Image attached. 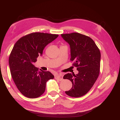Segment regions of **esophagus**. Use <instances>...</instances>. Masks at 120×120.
<instances>
[{"label": "esophagus", "instance_id": "esophagus-1", "mask_svg": "<svg viewBox=\"0 0 120 120\" xmlns=\"http://www.w3.org/2000/svg\"><path fill=\"white\" fill-rule=\"evenodd\" d=\"M55 79H58V80H59L60 81H62L63 79V76L62 75H58L56 76H55Z\"/></svg>", "mask_w": 120, "mask_h": 120}]
</instances>
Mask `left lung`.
<instances>
[{
  "label": "left lung",
  "instance_id": "1",
  "mask_svg": "<svg viewBox=\"0 0 120 120\" xmlns=\"http://www.w3.org/2000/svg\"><path fill=\"white\" fill-rule=\"evenodd\" d=\"M70 45V60L77 68L79 73H68L64 76L72 82L71 89L66 91L67 95L78 98L88 93L99 77L100 71V51L93 40L88 36L77 32L61 34Z\"/></svg>",
  "mask_w": 120,
  "mask_h": 120
}]
</instances>
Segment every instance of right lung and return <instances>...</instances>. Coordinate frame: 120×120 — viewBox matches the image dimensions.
Segmentation results:
<instances>
[{
  "instance_id": "right-lung-1",
  "label": "right lung",
  "mask_w": 120,
  "mask_h": 120,
  "mask_svg": "<svg viewBox=\"0 0 120 120\" xmlns=\"http://www.w3.org/2000/svg\"><path fill=\"white\" fill-rule=\"evenodd\" d=\"M59 35L33 32L23 36L14 45L9 57L12 78L19 92L29 98H37L45 90L46 82L54 75L33 64L39 55L41 56L46 45Z\"/></svg>"
}]
</instances>
